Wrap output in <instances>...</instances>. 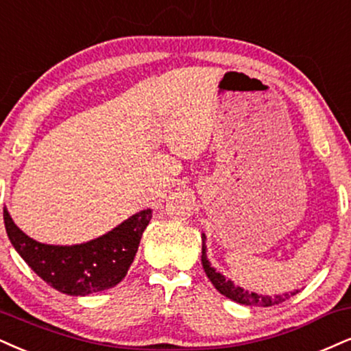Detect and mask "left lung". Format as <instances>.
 <instances>
[{
	"label": "left lung",
	"mask_w": 351,
	"mask_h": 351,
	"mask_svg": "<svg viewBox=\"0 0 351 351\" xmlns=\"http://www.w3.org/2000/svg\"><path fill=\"white\" fill-rule=\"evenodd\" d=\"M206 236L202 234V265L203 270H205L206 276H208L213 287L221 293L223 296L229 298V300L239 302V304H245V306H261V308H268V306H275V304H281L283 301L289 300L291 296H295L300 289H295L291 293H285V295H276V296H262L257 295V293H249L245 291L244 288L236 287L231 280L224 278V275L216 271L208 258H206V245H205Z\"/></svg>",
	"instance_id": "obj_1"
}]
</instances>
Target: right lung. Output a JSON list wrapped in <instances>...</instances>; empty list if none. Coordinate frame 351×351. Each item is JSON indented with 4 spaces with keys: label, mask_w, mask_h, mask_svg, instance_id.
<instances>
[{
    "label": "right lung",
    "mask_w": 351,
    "mask_h": 351,
    "mask_svg": "<svg viewBox=\"0 0 351 351\" xmlns=\"http://www.w3.org/2000/svg\"><path fill=\"white\" fill-rule=\"evenodd\" d=\"M151 216L149 208L143 210L97 239L76 245H50L21 231L8 210H3L12 247L45 283L70 296H88L119 285L133 263Z\"/></svg>",
    "instance_id": "obj_1"
}]
</instances>
